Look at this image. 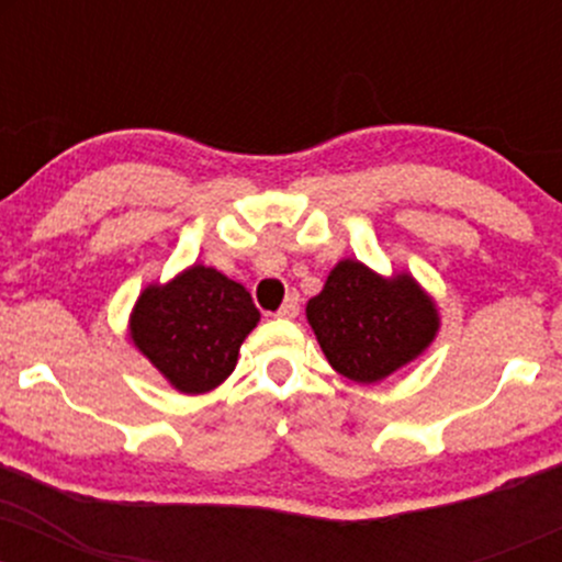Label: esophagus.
<instances>
[{
    "label": "esophagus",
    "instance_id": "obj_1",
    "mask_svg": "<svg viewBox=\"0 0 562 562\" xmlns=\"http://www.w3.org/2000/svg\"><path fill=\"white\" fill-rule=\"evenodd\" d=\"M299 308H301V299L295 293H290L288 299H285V303H282V306H280V312H277V317L293 319V317H299Z\"/></svg>",
    "mask_w": 562,
    "mask_h": 562
}]
</instances>
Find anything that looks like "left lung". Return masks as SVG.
<instances>
[{"instance_id":"obj_1","label":"left lung","mask_w":562,"mask_h":562,"mask_svg":"<svg viewBox=\"0 0 562 562\" xmlns=\"http://www.w3.org/2000/svg\"><path fill=\"white\" fill-rule=\"evenodd\" d=\"M306 319L335 372L378 383L420 357L436 338V303L409 274L383 277L359 261H340L306 303Z\"/></svg>"}]
</instances>
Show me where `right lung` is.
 Returning a JSON list of instances; mask_svg holds the SVG:
<instances>
[{"label":"right lung","mask_w":562,"mask_h":562,"mask_svg":"<svg viewBox=\"0 0 562 562\" xmlns=\"http://www.w3.org/2000/svg\"><path fill=\"white\" fill-rule=\"evenodd\" d=\"M259 308L240 282L190 267L169 285H150L132 314L134 346L177 391L205 393L235 370Z\"/></svg>","instance_id":"add662e5"}]
</instances>
